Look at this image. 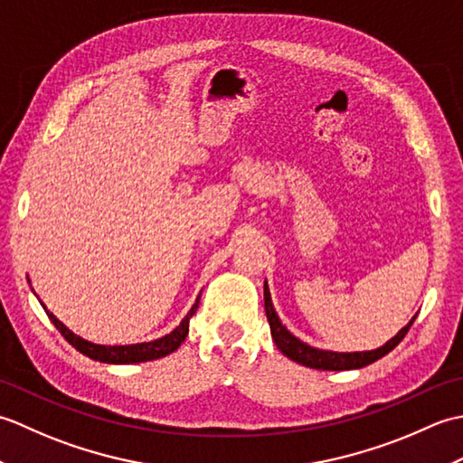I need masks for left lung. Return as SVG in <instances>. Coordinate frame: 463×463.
Here are the masks:
<instances>
[{"label":"left lung","mask_w":463,"mask_h":463,"mask_svg":"<svg viewBox=\"0 0 463 463\" xmlns=\"http://www.w3.org/2000/svg\"><path fill=\"white\" fill-rule=\"evenodd\" d=\"M264 310H267V318L270 324V334L272 340L277 342V346L284 356H288L290 360L302 364V366L308 368H317V370H352V368H362L368 366V364L380 360L382 356H386L390 350H394L398 344L404 340L408 334L410 326L414 324L416 318H411L408 326L402 328L394 338L388 340L378 350H370V352H352V354H342V352H328V350H317L308 346V344L300 342L298 338H294L292 334L282 326V322L279 320L277 312L272 308L270 302V292L269 287L264 284Z\"/></svg>","instance_id":"8db88e82"}]
</instances>
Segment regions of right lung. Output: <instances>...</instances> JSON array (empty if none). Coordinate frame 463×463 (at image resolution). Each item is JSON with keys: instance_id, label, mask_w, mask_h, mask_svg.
I'll return each instance as SVG.
<instances>
[{"instance_id": "right-lung-1", "label": "right lung", "mask_w": 463, "mask_h": 463, "mask_svg": "<svg viewBox=\"0 0 463 463\" xmlns=\"http://www.w3.org/2000/svg\"><path fill=\"white\" fill-rule=\"evenodd\" d=\"M196 308H199V300L193 304V308L189 310V314H186L179 326H176L171 334H166V336L153 342H145V344H131V346H99V344H91L77 336V334H73L69 328H65L49 310H47V317L55 324V328L61 332V336L71 344L75 350L85 354V356L99 362H107V364H135V362L163 358L166 354H171L179 348L184 342L186 334H189V320L196 312Z\"/></svg>"}]
</instances>
